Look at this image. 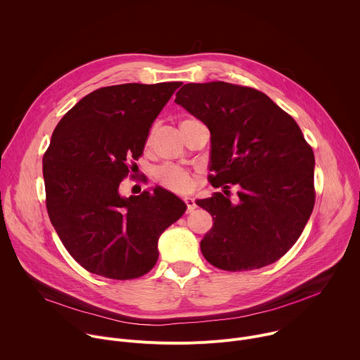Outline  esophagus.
<instances>
[{
  "instance_id": "1",
  "label": "esophagus",
  "mask_w": 360,
  "mask_h": 360,
  "mask_svg": "<svg viewBox=\"0 0 360 360\" xmlns=\"http://www.w3.org/2000/svg\"><path fill=\"white\" fill-rule=\"evenodd\" d=\"M184 200H185V203H186V214H191V212L196 208L195 200H193L191 196H186Z\"/></svg>"
}]
</instances>
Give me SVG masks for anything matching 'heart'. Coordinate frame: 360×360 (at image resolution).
<instances>
[{
    "label": "heart",
    "mask_w": 360,
    "mask_h": 360,
    "mask_svg": "<svg viewBox=\"0 0 360 360\" xmlns=\"http://www.w3.org/2000/svg\"><path fill=\"white\" fill-rule=\"evenodd\" d=\"M193 118H186L181 122V127ZM150 138V135H149ZM155 181L168 191L175 193H186L193 186V176L178 165H164L155 171Z\"/></svg>",
    "instance_id": "heart-1"
}]
</instances>
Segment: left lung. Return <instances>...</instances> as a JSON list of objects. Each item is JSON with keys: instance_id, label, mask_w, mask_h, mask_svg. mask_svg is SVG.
Here are the masks:
<instances>
[{"instance_id": "8db88e82", "label": "left lung", "mask_w": 360, "mask_h": 360, "mask_svg": "<svg viewBox=\"0 0 360 360\" xmlns=\"http://www.w3.org/2000/svg\"><path fill=\"white\" fill-rule=\"evenodd\" d=\"M175 102L208 127L211 184L224 188L196 200L214 218L200 240L205 259L231 272L276 262L315 205V157L299 125L264 92L224 81L185 84Z\"/></svg>"}]
</instances>
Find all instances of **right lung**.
<instances>
[{"instance_id":"add662e5","label":"right lung","mask_w":360,"mask_h":360,"mask_svg":"<svg viewBox=\"0 0 360 360\" xmlns=\"http://www.w3.org/2000/svg\"><path fill=\"white\" fill-rule=\"evenodd\" d=\"M182 82L99 88L58 122L44 153L51 224L88 272L135 279L158 261L161 233L185 212L174 193L155 188L122 198L120 184L135 169L148 132Z\"/></svg>"}]
</instances>
